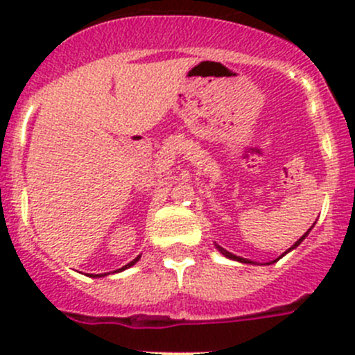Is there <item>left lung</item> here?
Wrapping results in <instances>:
<instances>
[{
  "label": "left lung",
  "mask_w": 355,
  "mask_h": 355,
  "mask_svg": "<svg viewBox=\"0 0 355 355\" xmlns=\"http://www.w3.org/2000/svg\"><path fill=\"white\" fill-rule=\"evenodd\" d=\"M309 230H311V228H309ZM309 230H307V232H306V234H304V235H302V237H300V239H299V241H297V242H295V244H293L292 247H290V249L287 250V252H290V250H292V249H295V247H297V245H299V244H300V242H302V241H304V239H306V237H307V234H309ZM214 245H216V249H218V250H220V252H221V254H223V256H225V257H228V259H234V261H241V263H247V264H249V263H250V264H252V261H249V259H244V257H241V256H235V254L228 252V250H225V249H223V247H220V245H218V244H214ZM287 252H285V254H287ZM285 254H282V256H285ZM282 256H280V257H282ZM280 257H278V259H280ZM278 259H275V261H278ZM275 261H271V263H275Z\"/></svg>",
  "instance_id": "8db88e82"
}]
</instances>
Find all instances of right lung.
<instances>
[{
    "instance_id": "right-lung-1",
    "label": "right lung",
    "mask_w": 355,
    "mask_h": 355,
    "mask_svg": "<svg viewBox=\"0 0 355 355\" xmlns=\"http://www.w3.org/2000/svg\"><path fill=\"white\" fill-rule=\"evenodd\" d=\"M139 259H141V256H137V257H135V259H134V261H130V263H128V264H125V266H123V268H120V270H118V271H123V270H127V268L134 266V264H135V263H137V261H139ZM94 277H106V273H105V275H94Z\"/></svg>"
}]
</instances>
